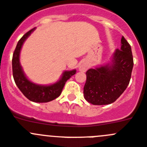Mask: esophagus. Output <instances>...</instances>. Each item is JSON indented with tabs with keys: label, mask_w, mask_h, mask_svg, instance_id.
I'll return each mask as SVG.
<instances>
[{
	"label": "esophagus",
	"mask_w": 147,
	"mask_h": 147,
	"mask_svg": "<svg viewBox=\"0 0 147 147\" xmlns=\"http://www.w3.org/2000/svg\"><path fill=\"white\" fill-rule=\"evenodd\" d=\"M87 68V65L86 64H82L80 65V67H79V70H80L81 71H82V72L86 71Z\"/></svg>",
	"instance_id": "esophagus-1"
}]
</instances>
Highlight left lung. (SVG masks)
<instances>
[{
    "label": "left lung",
    "instance_id": "obj_1",
    "mask_svg": "<svg viewBox=\"0 0 147 147\" xmlns=\"http://www.w3.org/2000/svg\"><path fill=\"white\" fill-rule=\"evenodd\" d=\"M120 49L115 51L112 63L91 68L86 72L85 100L93 105H108L115 101L127 88L131 78L133 58L131 47L122 36Z\"/></svg>",
    "mask_w": 147,
    "mask_h": 147
}]
</instances>
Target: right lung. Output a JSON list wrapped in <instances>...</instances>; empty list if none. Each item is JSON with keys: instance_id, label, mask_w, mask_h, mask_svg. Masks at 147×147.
<instances>
[{"instance_id": "1", "label": "right lung", "mask_w": 147, "mask_h": 147, "mask_svg": "<svg viewBox=\"0 0 147 147\" xmlns=\"http://www.w3.org/2000/svg\"><path fill=\"white\" fill-rule=\"evenodd\" d=\"M35 30V28L27 32L19 40L12 57V72L16 84L28 99L36 103H47L52 101L61 94L65 82L76 73V70L65 71L61 79L56 84L49 86H41L30 82L24 74L20 64V53L22 46L27 38Z\"/></svg>"}]
</instances>
